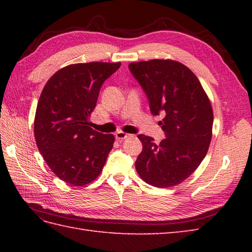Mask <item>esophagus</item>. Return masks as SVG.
I'll use <instances>...</instances> for the list:
<instances>
[{
	"mask_svg": "<svg viewBox=\"0 0 252 252\" xmlns=\"http://www.w3.org/2000/svg\"><path fill=\"white\" fill-rule=\"evenodd\" d=\"M115 136H116V138H117L118 141H123V140H125V138H126L127 136H129V134H126V133L122 132V131H119V132L116 133Z\"/></svg>",
	"mask_w": 252,
	"mask_h": 252,
	"instance_id": "obj_1",
	"label": "esophagus"
}]
</instances>
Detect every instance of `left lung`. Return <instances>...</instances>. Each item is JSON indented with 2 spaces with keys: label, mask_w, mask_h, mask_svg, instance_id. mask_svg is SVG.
<instances>
[{
  "label": "left lung",
  "mask_w": 252,
  "mask_h": 252,
  "mask_svg": "<svg viewBox=\"0 0 252 252\" xmlns=\"http://www.w3.org/2000/svg\"><path fill=\"white\" fill-rule=\"evenodd\" d=\"M129 69L145 92L165 138L156 144L140 134L143 149L135 161L141 178L156 187L180 184L206 157L212 137L213 112L199 80L183 63L153 60L131 63Z\"/></svg>",
  "instance_id": "obj_1"
}]
</instances>
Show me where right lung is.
<instances>
[{"label": "right lung", "instance_id": "obj_1", "mask_svg": "<svg viewBox=\"0 0 252 252\" xmlns=\"http://www.w3.org/2000/svg\"><path fill=\"white\" fill-rule=\"evenodd\" d=\"M121 63H74L53 74L34 118L36 146L50 169L71 186L94 181L114 145L112 134L90 127L101 85Z\"/></svg>", "mask_w": 252, "mask_h": 252}]
</instances>
